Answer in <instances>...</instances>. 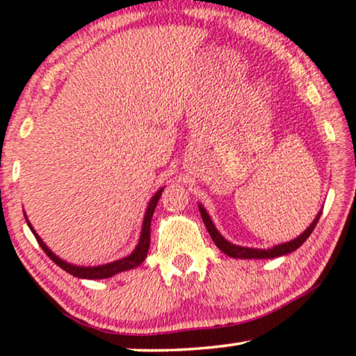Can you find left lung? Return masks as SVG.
I'll list each match as a JSON object with an SVG mask.
<instances>
[{
    "label": "left lung",
    "instance_id": "obj_1",
    "mask_svg": "<svg viewBox=\"0 0 356 356\" xmlns=\"http://www.w3.org/2000/svg\"><path fill=\"white\" fill-rule=\"evenodd\" d=\"M200 208V213H202V219L204 222V226H207L209 235H211L213 242L216 243V247L224 252L229 257L232 258H242V259H266V258H277V257H282V254H287V253H292L297 250L298 247H302V243L307 240L309 235H312L313 229L316 227V224L319 221V216H321V213H318V216L314 218V221L312 222V226H309L307 230L302 235H298L297 238L290 240L287 243H280L276 245V247L273 248H268V250H261V248H248V247H240V245H234L227 242L226 238L222 237L221 234L218 232V229L214 227V224L211 221V218H209V214L207 213V209H204L202 204H198Z\"/></svg>",
    "mask_w": 356,
    "mask_h": 356
}]
</instances>
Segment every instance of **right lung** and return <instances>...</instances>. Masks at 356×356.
Listing matches in <instances>:
<instances>
[{"label": "right lung", "mask_w": 356, "mask_h": 356, "mask_svg": "<svg viewBox=\"0 0 356 356\" xmlns=\"http://www.w3.org/2000/svg\"><path fill=\"white\" fill-rule=\"evenodd\" d=\"M161 192H163V188H159L158 192L153 195L152 200H149L147 211H145V218H143V224H142V234H140V240H138L137 247H135L134 252L126 258L116 259V261L108 263V264H102V266H76V264L63 261V259L56 257V254H54L51 250H49L47 245H44L43 240L38 237V234L33 230L32 224L29 222L27 216H26V221H27L30 230L33 232L35 238H37V242H38L40 247H42L43 252L47 253L48 257L51 258L59 268H63L64 271L72 274V276H76L79 279H108V277H111L118 273L129 271V269H134V268L140 266V264L143 263V259L147 258V253H148V248H149V226H152V218H153L154 208H156V204H158V200H159V197H161Z\"/></svg>", "instance_id": "1"}]
</instances>
